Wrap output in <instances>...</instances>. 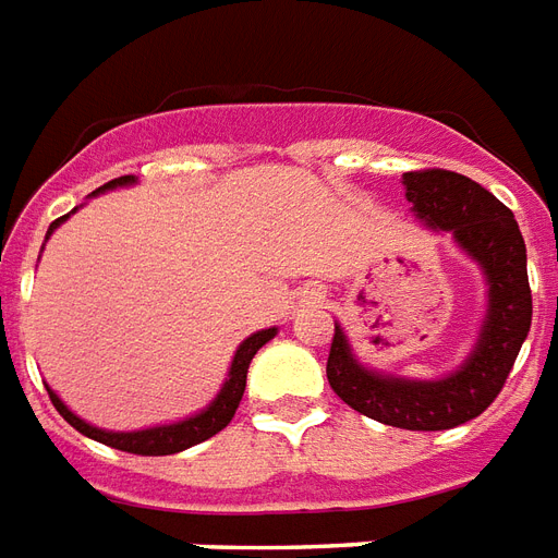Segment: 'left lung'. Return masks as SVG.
Listing matches in <instances>:
<instances>
[{
	"label": "left lung",
	"instance_id": "8db88e82",
	"mask_svg": "<svg viewBox=\"0 0 558 558\" xmlns=\"http://www.w3.org/2000/svg\"><path fill=\"white\" fill-rule=\"evenodd\" d=\"M403 184L417 217L433 229L453 232L462 250L483 264L488 317L480 343L459 374L438 383H405L364 371L335 326L326 376L343 403L364 417L414 433H435L480 417L497 400L533 324V291L518 220L483 184L441 167L412 170L403 175Z\"/></svg>",
	"mask_w": 558,
	"mask_h": 558
}]
</instances>
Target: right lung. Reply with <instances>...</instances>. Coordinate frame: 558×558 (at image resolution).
<instances>
[{"label":"right lung","instance_id":"right-lung-1","mask_svg":"<svg viewBox=\"0 0 558 558\" xmlns=\"http://www.w3.org/2000/svg\"><path fill=\"white\" fill-rule=\"evenodd\" d=\"M135 182V175H120V179H111L108 184H102L99 191L105 187H117V184H129ZM64 217H58L56 223L49 226V232L56 229L58 223H64ZM276 335V329H262V332H255L253 338H246L241 347H238V353H234L232 371H229V379H226L223 391L217 393V400L203 414H196V417H187L182 423H173V426H155V429H144V433H102V429H96V426H87L85 421H78L70 409H66L61 400H58V393L49 391V400L58 409V414L64 417L73 429H78L87 438H94V441L105 444V447H114V450H123V453H135V456H173L182 453L187 447H194V444L205 441V438H211L217 435L223 426H229V421L238 412V403H241V397H244L246 388V367L253 362V355L262 350L264 343L270 341Z\"/></svg>","mask_w":558,"mask_h":558}]
</instances>
